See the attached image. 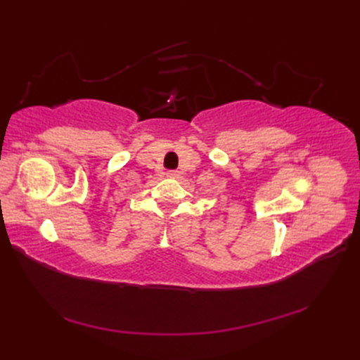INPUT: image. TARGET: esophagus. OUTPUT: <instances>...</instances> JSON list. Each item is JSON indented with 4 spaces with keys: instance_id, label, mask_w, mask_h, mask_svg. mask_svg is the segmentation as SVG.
Returning <instances> with one entry per match:
<instances>
[{
    "instance_id": "esophagus-1",
    "label": "esophagus",
    "mask_w": 360,
    "mask_h": 360,
    "mask_svg": "<svg viewBox=\"0 0 360 360\" xmlns=\"http://www.w3.org/2000/svg\"><path fill=\"white\" fill-rule=\"evenodd\" d=\"M168 177H177L179 176V171H168Z\"/></svg>"
}]
</instances>
